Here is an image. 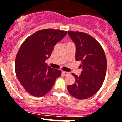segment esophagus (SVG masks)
<instances>
[{"label":"esophagus","instance_id":"esophagus-1","mask_svg":"<svg viewBox=\"0 0 122 122\" xmlns=\"http://www.w3.org/2000/svg\"><path fill=\"white\" fill-rule=\"evenodd\" d=\"M62 73L63 76H68V75H69V74H70L68 72H66V71H62Z\"/></svg>","mask_w":122,"mask_h":122}]
</instances>
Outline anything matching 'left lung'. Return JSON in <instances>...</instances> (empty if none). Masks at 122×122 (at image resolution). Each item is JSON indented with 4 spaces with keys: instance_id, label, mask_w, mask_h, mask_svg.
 <instances>
[{
    "instance_id": "1",
    "label": "left lung",
    "mask_w": 122,
    "mask_h": 122,
    "mask_svg": "<svg viewBox=\"0 0 122 122\" xmlns=\"http://www.w3.org/2000/svg\"><path fill=\"white\" fill-rule=\"evenodd\" d=\"M76 45L75 59L81 61V74L72 75L75 78L73 85H68L71 95L78 100L87 99L101 88L106 73L107 62L102 46L94 38L86 33L68 32Z\"/></svg>"
}]
</instances>
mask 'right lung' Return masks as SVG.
Wrapping results in <instances>:
<instances>
[{"mask_svg":"<svg viewBox=\"0 0 122 122\" xmlns=\"http://www.w3.org/2000/svg\"><path fill=\"white\" fill-rule=\"evenodd\" d=\"M66 34L67 31L43 29L29 36L21 45L15 60V71L19 82L31 95L47 94L61 75V71L51 68L45 60Z\"/></svg>","mask_w":122,"mask_h":122,"instance_id":"1","label":"right lung"}]
</instances>
